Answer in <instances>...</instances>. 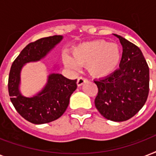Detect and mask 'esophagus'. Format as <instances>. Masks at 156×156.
<instances>
[{
	"label": "esophagus",
	"mask_w": 156,
	"mask_h": 156,
	"mask_svg": "<svg viewBox=\"0 0 156 156\" xmlns=\"http://www.w3.org/2000/svg\"><path fill=\"white\" fill-rule=\"evenodd\" d=\"M87 81V79L85 78H83V77H79V78H78V81H77V85L78 86V87H80V86H82L84 83H86Z\"/></svg>",
	"instance_id": "esophagus-1"
}]
</instances>
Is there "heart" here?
Segmentation results:
<instances>
[{"instance_id": "obj_1", "label": "heart", "mask_w": 156, "mask_h": 156, "mask_svg": "<svg viewBox=\"0 0 156 156\" xmlns=\"http://www.w3.org/2000/svg\"><path fill=\"white\" fill-rule=\"evenodd\" d=\"M121 58V51L118 44L95 40L75 48L72 52V58L66 56L64 62L69 68H76L77 65L87 66L90 75L104 78L116 70Z\"/></svg>"}]
</instances>
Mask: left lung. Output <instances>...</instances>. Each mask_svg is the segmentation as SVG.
Wrapping results in <instances>:
<instances>
[{
	"mask_svg": "<svg viewBox=\"0 0 156 156\" xmlns=\"http://www.w3.org/2000/svg\"><path fill=\"white\" fill-rule=\"evenodd\" d=\"M123 52L120 67L106 78L94 81L98 93L95 105L104 117L125 121L145 104L149 94V67L140 48L120 35Z\"/></svg>",
	"mask_w": 156,
	"mask_h": 156,
	"instance_id": "1",
	"label": "left lung"
}]
</instances>
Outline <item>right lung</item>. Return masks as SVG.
<instances>
[{
  "instance_id": "right-lung-1",
  "label": "right lung",
  "mask_w": 156,
  "mask_h": 156,
  "mask_svg": "<svg viewBox=\"0 0 156 156\" xmlns=\"http://www.w3.org/2000/svg\"><path fill=\"white\" fill-rule=\"evenodd\" d=\"M62 38L61 35H53L30 43L11 66L8 81L11 102L18 113L30 123H49L61 117L68 107L71 95L77 88V79L70 80L60 73H52L42 91L33 97H25L18 90L23 66L27 62L40 61L44 57Z\"/></svg>"
}]
</instances>
